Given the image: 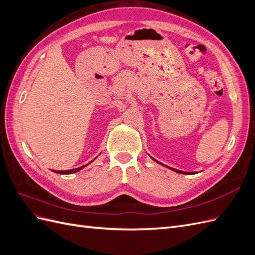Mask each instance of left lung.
I'll return each instance as SVG.
<instances>
[{"label": "left lung", "instance_id": "8db88e82", "mask_svg": "<svg viewBox=\"0 0 255 255\" xmlns=\"http://www.w3.org/2000/svg\"><path fill=\"white\" fill-rule=\"evenodd\" d=\"M173 171H176V172H179V173H186V174H192L191 172H184V171H179V170H176V169H173Z\"/></svg>", "mask_w": 255, "mask_h": 255}]
</instances>
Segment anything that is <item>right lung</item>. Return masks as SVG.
Here are the masks:
<instances>
[{
    "instance_id": "add662e5",
    "label": "right lung",
    "mask_w": 255,
    "mask_h": 255,
    "mask_svg": "<svg viewBox=\"0 0 255 255\" xmlns=\"http://www.w3.org/2000/svg\"><path fill=\"white\" fill-rule=\"evenodd\" d=\"M92 161V160H91ZM88 165V164H87ZM85 166L86 165H84V166H82V167H79V168H75V169H71V170H59V171H57V170H53L54 172H56V173H59V174H69V173H74V172H78V171H80L81 169H83Z\"/></svg>"
}]
</instances>
